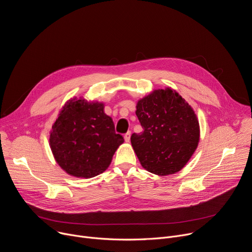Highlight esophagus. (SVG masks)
<instances>
[{
  "instance_id": "34e87169",
  "label": "esophagus",
  "mask_w": 252,
  "mask_h": 252,
  "mask_svg": "<svg viewBox=\"0 0 252 252\" xmlns=\"http://www.w3.org/2000/svg\"><path fill=\"white\" fill-rule=\"evenodd\" d=\"M124 137H125V140H126V142H128V141L130 140V131H127L126 133H125Z\"/></svg>"
}]
</instances>
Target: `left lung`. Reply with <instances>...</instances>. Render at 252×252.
<instances>
[{
	"mask_svg": "<svg viewBox=\"0 0 252 252\" xmlns=\"http://www.w3.org/2000/svg\"><path fill=\"white\" fill-rule=\"evenodd\" d=\"M135 115L143 130L132 133L130 141L141 165L158 175L181 170L199 140L190 105L170 89L158 90L138 100Z\"/></svg>",
	"mask_w": 252,
	"mask_h": 252,
	"instance_id": "8db88e82",
	"label": "left lung"
}]
</instances>
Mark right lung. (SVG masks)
Instances as JSON below:
<instances>
[{"label": "right lung", "instance_id": "add662e5", "mask_svg": "<svg viewBox=\"0 0 252 252\" xmlns=\"http://www.w3.org/2000/svg\"><path fill=\"white\" fill-rule=\"evenodd\" d=\"M124 137L103 104L69 100L53 126L50 145L59 165L77 177H94L109 167Z\"/></svg>", "mask_w": 252, "mask_h": 252}]
</instances>
